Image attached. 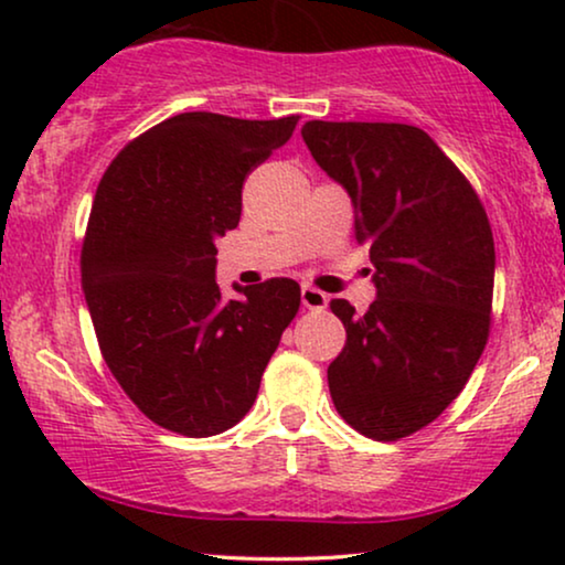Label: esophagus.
I'll use <instances>...</instances> for the list:
<instances>
[{
  "instance_id": "1",
  "label": "esophagus",
  "mask_w": 565,
  "mask_h": 565,
  "mask_svg": "<svg viewBox=\"0 0 565 565\" xmlns=\"http://www.w3.org/2000/svg\"><path fill=\"white\" fill-rule=\"evenodd\" d=\"M300 303H303L306 308H311V311H323L329 303V296L327 292L311 288V285H303V288H300Z\"/></svg>"
}]
</instances>
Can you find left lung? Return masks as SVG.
Returning <instances> with one entry per match:
<instances>
[{
	"mask_svg": "<svg viewBox=\"0 0 565 565\" xmlns=\"http://www.w3.org/2000/svg\"><path fill=\"white\" fill-rule=\"evenodd\" d=\"M303 141L354 205L377 298L331 311L347 344L329 391L342 419L373 439L435 422L466 388L491 327L493 236L476 190L422 128L308 120Z\"/></svg>",
	"mask_w": 565,
	"mask_h": 565,
	"instance_id": "obj_1",
	"label": "left lung"
}]
</instances>
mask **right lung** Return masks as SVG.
Returning a JSON list of instances; mask_svg holds the SVG:
<instances>
[{
  "instance_id": "right-lung-1",
  "label": "right lung",
  "mask_w": 565,
  "mask_h": 565,
  "mask_svg": "<svg viewBox=\"0 0 565 565\" xmlns=\"http://www.w3.org/2000/svg\"><path fill=\"white\" fill-rule=\"evenodd\" d=\"M298 115L180 113L122 149L99 182L82 290L103 358L153 424L184 437L234 427L300 306L290 277L215 282V238L238 226L246 174L288 141Z\"/></svg>"
}]
</instances>
